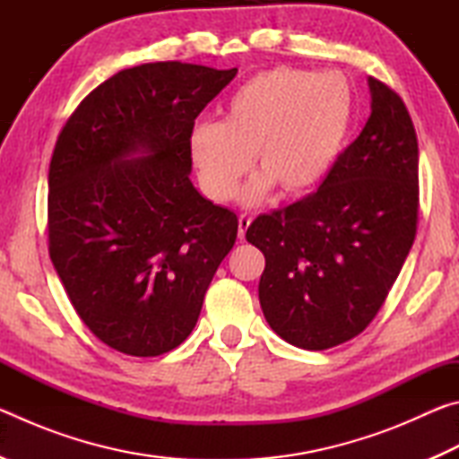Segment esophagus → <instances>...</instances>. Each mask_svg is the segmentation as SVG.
Segmentation results:
<instances>
[{
  "label": "esophagus",
  "mask_w": 459,
  "mask_h": 459,
  "mask_svg": "<svg viewBox=\"0 0 459 459\" xmlns=\"http://www.w3.org/2000/svg\"><path fill=\"white\" fill-rule=\"evenodd\" d=\"M248 227H251V219H248L247 214H240V216H238V238H240V240L245 238V232H247Z\"/></svg>",
  "instance_id": "34e87169"
}]
</instances>
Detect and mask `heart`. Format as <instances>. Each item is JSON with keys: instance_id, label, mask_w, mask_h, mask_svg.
<instances>
[{"instance_id": "heart-1", "label": "heart", "mask_w": 459, "mask_h": 459, "mask_svg": "<svg viewBox=\"0 0 459 459\" xmlns=\"http://www.w3.org/2000/svg\"><path fill=\"white\" fill-rule=\"evenodd\" d=\"M352 121V91L338 73L277 66L247 79L222 105L221 123L200 121L188 155L202 192L229 202L253 164L259 172L243 190L255 206L275 186L306 194L336 164Z\"/></svg>"}]
</instances>
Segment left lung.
<instances>
[{
	"mask_svg": "<svg viewBox=\"0 0 459 459\" xmlns=\"http://www.w3.org/2000/svg\"><path fill=\"white\" fill-rule=\"evenodd\" d=\"M370 117L317 192L261 214L259 301L277 336L325 351L367 328L415 240L419 147L401 97L368 76Z\"/></svg>",
	"mask_w": 459,
	"mask_h": 459,
	"instance_id": "1",
	"label": "left lung"
}]
</instances>
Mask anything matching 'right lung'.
Listing matches in <instances>:
<instances>
[{"label": "right lung", "instance_id": "obj_1", "mask_svg": "<svg viewBox=\"0 0 459 459\" xmlns=\"http://www.w3.org/2000/svg\"><path fill=\"white\" fill-rule=\"evenodd\" d=\"M237 68L147 62L82 99L48 172V251L76 314L129 356L174 351L237 240L190 182L188 137Z\"/></svg>", "mask_w": 459, "mask_h": 459}]
</instances>
